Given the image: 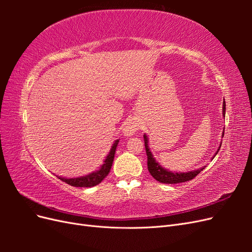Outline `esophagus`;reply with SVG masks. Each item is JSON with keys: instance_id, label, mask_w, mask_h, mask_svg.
<instances>
[{"instance_id": "1", "label": "esophagus", "mask_w": 252, "mask_h": 252, "mask_svg": "<svg viewBox=\"0 0 252 252\" xmlns=\"http://www.w3.org/2000/svg\"><path fill=\"white\" fill-rule=\"evenodd\" d=\"M138 130H139V125H138V123H135L134 121L127 122L124 126V129H123L124 134L127 136L134 134Z\"/></svg>"}]
</instances>
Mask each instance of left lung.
Returning <instances> with one entry per match:
<instances>
[{"label":"left lung","mask_w":252,"mask_h":252,"mask_svg":"<svg viewBox=\"0 0 252 252\" xmlns=\"http://www.w3.org/2000/svg\"><path fill=\"white\" fill-rule=\"evenodd\" d=\"M225 111H226V103L224 101L223 102V116L224 117H225ZM223 136H224V132H223ZM144 142H145V149H146V154H147L148 170L152 177H154L159 183H164V184H178V183L188 182L190 180H192L193 178H195L196 175L204 169V167H202V168H200V169L189 171V172H172V171L167 170V169L163 168V167L156 161L154 156H152L151 151L149 149V146H148V139H147L146 134H144ZM220 148V146L219 147L218 151L216 152L215 157L218 155Z\"/></svg>","instance_id":"left-lung-1"}]
</instances>
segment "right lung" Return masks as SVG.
Here are the masks:
<instances>
[{
	"mask_svg": "<svg viewBox=\"0 0 252 252\" xmlns=\"http://www.w3.org/2000/svg\"><path fill=\"white\" fill-rule=\"evenodd\" d=\"M118 144H119V140H117L112 145L109 155L106 157L104 164L101 166V168L98 170L90 173V174H87V175H85V177H81V178H74V179H65V178H61V177H58V178L61 181H63L73 187H94L97 184H100V183L106 177H107V174L110 171Z\"/></svg>",
	"mask_w": 252,
	"mask_h": 252,
	"instance_id": "right-lung-1",
	"label": "right lung"
}]
</instances>
